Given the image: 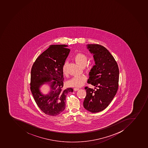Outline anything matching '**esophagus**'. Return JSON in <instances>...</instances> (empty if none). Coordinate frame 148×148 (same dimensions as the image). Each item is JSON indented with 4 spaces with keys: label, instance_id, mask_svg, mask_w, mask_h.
<instances>
[{
    "label": "esophagus",
    "instance_id": "obj_1",
    "mask_svg": "<svg viewBox=\"0 0 148 148\" xmlns=\"http://www.w3.org/2000/svg\"><path fill=\"white\" fill-rule=\"evenodd\" d=\"M79 90V88H74V91H77V90Z\"/></svg>",
    "mask_w": 148,
    "mask_h": 148
}]
</instances>
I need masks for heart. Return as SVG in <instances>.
I'll use <instances>...</instances> for the list:
<instances>
[{
    "label": "heart",
    "mask_w": 148,
    "mask_h": 148,
    "mask_svg": "<svg viewBox=\"0 0 148 148\" xmlns=\"http://www.w3.org/2000/svg\"><path fill=\"white\" fill-rule=\"evenodd\" d=\"M74 60L79 65L82 67L86 66L88 63V57L83 53H77L75 56ZM67 66L68 62H65L62 66L63 73L65 75L68 74ZM86 79L87 78L85 76H76L71 79L68 82V85L70 87L79 88L82 87L84 85Z\"/></svg>",
    "instance_id": "heart-1"
}]
</instances>
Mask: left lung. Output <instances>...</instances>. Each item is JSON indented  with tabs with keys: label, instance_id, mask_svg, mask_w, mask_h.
Here are the masks:
<instances>
[{
	"label": "left lung",
	"instance_id": "8db88e82",
	"mask_svg": "<svg viewBox=\"0 0 148 148\" xmlns=\"http://www.w3.org/2000/svg\"><path fill=\"white\" fill-rule=\"evenodd\" d=\"M86 47L93 55L95 64L89 72L88 82L97 88L85 87L87 94L83 106L87 110L96 113L106 109L116 94L119 69L107 49L98 44H87Z\"/></svg>",
	"mask_w": 148,
	"mask_h": 148
}]
</instances>
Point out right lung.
Here are the masks:
<instances>
[{
    "label": "right lung",
    "mask_w": 148,
    "mask_h": 148,
    "mask_svg": "<svg viewBox=\"0 0 148 148\" xmlns=\"http://www.w3.org/2000/svg\"><path fill=\"white\" fill-rule=\"evenodd\" d=\"M68 45H50L36 59L31 71L30 90L37 105L48 115H58L65 109L66 98L73 88L63 90L62 66L69 54ZM48 84L47 94L40 91V87Z\"/></svg>",
    "instance_id": "obj_1"
}]
</instances>
